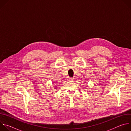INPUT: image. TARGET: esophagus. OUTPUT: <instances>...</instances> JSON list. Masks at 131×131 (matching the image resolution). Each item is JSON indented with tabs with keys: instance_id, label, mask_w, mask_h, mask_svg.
Segmentation results:
<instances>
[{
	"instance_id": "1",
	"label": "esophagus",
	"mask_w": 131,
	"mask_h": 131,
	"mask_svg": "<svg viewBox=\"0 0 131 131\" xmlns=\"http://www.w3.org/2000/svg\"><path fill=\"white\" fill-rule=\"evenodd\" d=\"M74 78H68V80L69 81H73L74 80Z\"/></svg>"
}]
</instances>
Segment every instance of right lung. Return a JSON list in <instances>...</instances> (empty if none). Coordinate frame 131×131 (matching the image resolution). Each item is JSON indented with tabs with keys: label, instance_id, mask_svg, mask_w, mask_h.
I'll return each instance as SVG.
<instances>
[{
	"label": "right lung",
	"instance_id": "right-lung-1",
	"mask_svg": "<svg viewBox=\"0 0 131 131\" xmlns=\"http://www.w3.org/2000/svg\"><path fill=\"white\" fill-rule=\"evenodd\" d=\"M55 89H57V87H56V88H55Z\"/></svg>",
	"mask_w": 131,
	"mask_h": 131
}]
</instances>
